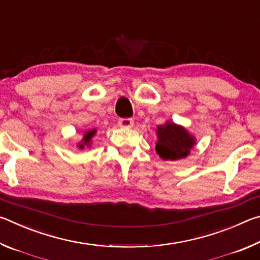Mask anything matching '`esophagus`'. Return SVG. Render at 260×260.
I'll return each mask as SVG.
<instances>
[{
  "mask_svg": "<svg viewBox=\"0 0 260 260\" xmlns=\"http://www.w3.org/2000/svg\"><path fill=\"white\" fill-rule=\"evenodd\" d=\"M134 120L131 119V118H121V119L118 120V125L122 128H129V127L133 126Z\"/></svg>",
  "mask_w": 260,
  "mask_h": 260,
  "instance_id": "obj_1",
  "label": "esophagus"
}]
</instances>
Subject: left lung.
I'll return each mask as SVG.
<instances>
[{
    "mask_svg": "<svg viewBox=\"0 0 260 260\" xmlns=\"http://www.w3.org/2000/svg\"><path fill=\"white\" fill-rule=\"evenodd\" d=\"M156 151L164 160H177L189 155L195 146V138L182 126L167 121L157 127Z\"/></svg>",
    "mask_w": 260,
    "mask_h": 260,
    "instance_id": "8db88e82",
    "label": "left lung"
}]
</instances>
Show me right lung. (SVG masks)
Wrapping results in <instances>:
<instances>
[{"label": "right lung", "mask_w": 260, "mask_h": 260, "mask_svg": "<svg viewBox=\"0 0 260 260\" xmlns=\"http://www.w3.org/2000/svg\"><path fill=\"white\" fill-rule=\"evenodd\" d=\"M96 134V129H91V131H88L85 133V135H83V139L80 143L78 144V147L80 149H83L85 147H89L90 144V141H91V138Z\"/></svg>", "instance_id": "right-lung-1"}]
</instances>
